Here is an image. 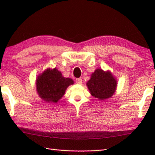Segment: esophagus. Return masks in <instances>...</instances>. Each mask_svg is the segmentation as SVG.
<instances>
[{
	"label": "esophagus",
	"mask_w": 155,
	"mask_h": 155,
	"mask_svg": "<svg viewBox=\"0 0 155 155\" xmlns=\"http://www.w3.org/2000/svg\"><path fill=\"white\" fill-rule=\"evenodd\" d=\"M76 83L79 84H82V79L81 78H77V79H76Z\"/></svg>",
	"instance_id": "obj_1"
}]
</instances>
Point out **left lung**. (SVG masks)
<instances>
[{
	"mask_svg": "<svg viewBox=\"0 0 155 155\" xmlns=\"http://www.w3.org/2000/svg\"><path fill=\"white\" fill-rule=\"evenodd\" d=\"M117 80L110 71L105 72L98 68L92 73L91 79L87 85L92 96L98 100L110 98L114 93L117 86Z\"/></svg>",
	"mask_w": 155,
	"mask_h": 155,
	"instance_id": "1",
	"label": "left lung"
}]
</instances>
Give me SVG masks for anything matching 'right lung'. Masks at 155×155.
<instances>
[{"mask_svg": "<svg viewBox=\"0 0 155 155\" xmlns=\"http://www.w3.org/2000/svg\"><path fill=\"white\" fill-rule=\"evenodd\" d=\"M70 78H64L57 68H48L37 77L36 84L38 94L42 100L57 103L63 97L68 86L73 84Z\"/></svg>", "mask_w": 155, "mask_h": 155, "instance_id": "add662e5", "label": "right lung"}]
</instances>
